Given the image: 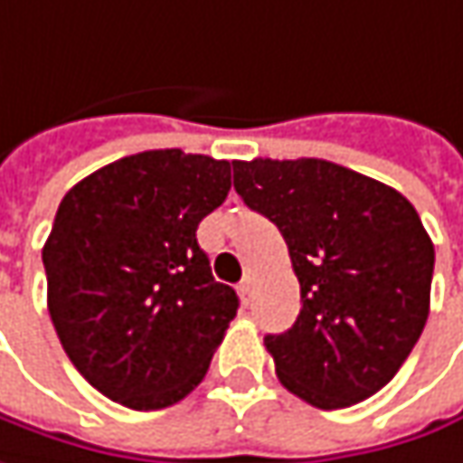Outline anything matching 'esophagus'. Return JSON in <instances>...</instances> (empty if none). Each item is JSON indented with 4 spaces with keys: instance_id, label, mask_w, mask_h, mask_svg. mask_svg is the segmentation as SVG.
Here are the masks:
<instances>
[{
    "instance_id": "1",
    "label": "esophagus",
    "mask_w": 463,
    "mask_h": 463,
    "mask_svg": "<svg viewBox=\"0 0 463 463\" xmlns=\"http://www.w3.org/2000/svg\"><path fill=\"white\" fill-rule=\"evenodd\" d=\"M251 291H254V278L251 275H246L241 283H238V294H241V299L249 305V299H251Z\"/></svg>"
}]
</instances>
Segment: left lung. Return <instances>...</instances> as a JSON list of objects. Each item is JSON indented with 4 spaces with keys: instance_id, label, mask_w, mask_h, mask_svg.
Here are the masks:
<instances>
[{
    "instance_id": "8db88e82",
    "label": "left lung",
    "mask_w": 463,
    "mask_h": 463,
    "mask_svg": "<svg viewBox=\"0 0 463 463\" xmlns=\"http://www.w3.org/2000/svg\"><path fill=\"white\" fill-rule=\"evenodd\" d=\"M232 185L299 278V317L265 336L280 384L323 411L379 392L430 316L435 246L411 201L323 158L232 161Z\"/></svg>"
}]
</instances>
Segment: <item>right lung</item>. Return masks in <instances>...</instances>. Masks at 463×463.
I'll return each instance as SVG.
<instances>
[{
    "label": "right lung",
    "mask_w": 463,
    "mask_h": 463,
    "mask_svg": "<svg viewBox=\"0 0 463 463\" xmlns=\"http://www.w3.org/2000/svg\"><path fill=\"white\" fill-rule=\"evenodd\" d=\"M231 190V161L146 150L65 193L42 249L47 307L65 355L106 398L175 405L209 371L238 310L198 246Z\"/></svg>",
    "instance_id": "add662e5"
}]
</instances>
